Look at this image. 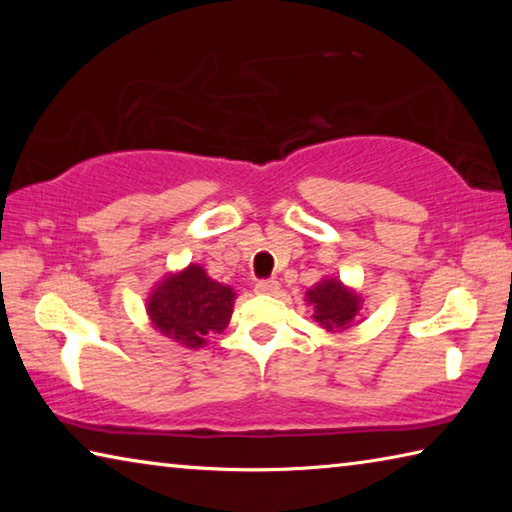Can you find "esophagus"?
<instances>
[{"label": "esophagus", "instance_id": "esophagus-1", "mask_svg": "<svg viewBox=\"0 0 512 512\" xmlns=\"http://www.w3.org/2000/svg\"><path fill=\"white\" fill-rule=\"evenodd\" d=\"M277 289H280V282L275 280H259L255 284V291L262 293V296H273V293H277Z\"/></svg>", "mask_w": 512, "mask_h": 512}]
</instances>
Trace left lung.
<instances>
[{"mask_svg": "<svg viewBox=\"0 0 512 512\" xmlns=\"http://www.w3.org/2000/svg\"><path fill=\"white\" fill-rule=\"evenodd\" d=\"M305 300L314 307V320L327 332H341L354 325L361 311V296L336 277H325L307 291Z\"/></svg>", "mask_w": 512, "mask_h": 512, "instance_id": "8db88e82", "label": "left lung"}]
</instances>
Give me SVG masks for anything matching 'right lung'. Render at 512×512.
I'll return each mask as SVG.
<instances>
[{
    "mask_svg": "<svg viewBox=\"0 0 512 512\" xmlns=\"http://www.w3.org/2000/svg\"><path fill=\"white\" fill-rule=\"evenodd\" d=\"M237 293L228 284L212 280L203 266L189 264L155 284L146 314L155 329L185 348H203L205 336L221 334L230 323Z\"/></svg>",
    "mask_w": 512,
    "mask_h": 512,
    "instance_id": "right-lung-1",
    "label": "right lung"
}]
</instances>
